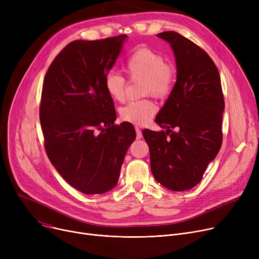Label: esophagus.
<instances>
[{
  "instance_id": "obj_1",
  "label": "esophagus",
  "mask_w": 259,
  "mask_h": 259,
  "mask_svg": "<svg viewBox=\"0 0 259 259\" xmlns=\"http://www.w3.org/2000/svg\"><path fill=\"white\" fill-rule=\"evenodd\" d=\"M135 131H137V139L141 140L143 138V133L139 127H135Z\"/></svg>"
}]
</instances>
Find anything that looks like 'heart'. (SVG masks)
Here are the masks:
<instances>
[{"mask_svg": "<svg viewBox=\"0 0 259 259\" xmlns=\"http://www.w3.org/2000/svg\"><path fill=\"white\" fill-rule=\"evenodd\" d=\"M125 70L130 78L145 80L144 93L155 98H165L170 93L174 74L165 58L155 50L141 47L135 50L126 62ZM105 88L110 98L116 102H124L126 98V79L119 73L110 71L105 77ZM156 112V105L151 100L128 103L119 111L122 120L133 125L143 126Z\"/></svg>", "mask_w": 259, "mask_h": 259, "instance_id": "obj_1", "label": "heart"}]
</instances>
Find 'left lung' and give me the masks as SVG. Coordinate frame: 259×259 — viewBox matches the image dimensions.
Instances as JSON below:
<instances>
[{
	"mask_svg": "<svg viewBox=\"0 0 259 259\" xmlns=\"http://www.w3.org/2000/svg\"><path fill=\"white\" fill-rule=\"evenodd\" d=\"M157 36L174 52L176 81L155 117L166 131L145 129L143 135L156 182L172 191H185L199 184L222 147L221 76L208 53L192 40L175 31Z\"/></svg>",
	"mask_w": 259,
	"mask_h": 259,
	"instance_id": "8db88e82",
	"label": "left lung"
}]
</instances>
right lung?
Listing matches in <instances>:
<instances>
[{
  "label": "right lung",
  "instance_id": "obj_1",
  "mask_svg": "<svg viewBox=\"0 0 259 259\" xmlns=\"http://www.w3.org/2000/svg\"><path fill=\"white\" fill-rule=\"evenodd\" d=\"M126 38L73 40L44 78L39 121L47 156L62 178L84 194H103L117 185L137 138L130 122L114 124V104L105 88Z\"/></svg>",
  "mask_w": 259,
  "mask_h": 259
}]
</instances>
